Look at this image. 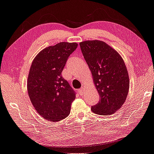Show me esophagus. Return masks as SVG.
Wrapping results in <instances>:
<instances>
[{
  "label": "esophagus",
  "instance_id": "esophagus-1",
  "mask_svg": "<svg viewBox=\"0 0 154 154\" xmlns=\"http://www.w3.org/2000/svg\"><path fill=\"white\" fill-rule=\"evenodd\" d=\"M84 92V88H81L79 90H78V93L80 94H82Z\"/></svg>",
  "mask_w": 154,
  "mask_h": 154
}]
</instances>
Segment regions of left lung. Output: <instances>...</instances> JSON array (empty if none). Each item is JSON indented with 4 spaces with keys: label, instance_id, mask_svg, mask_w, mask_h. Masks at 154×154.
I'll list each match as a JSON object with an SVG mask.
<instances>
[{
    "label": "left lung",
    "instance_id": "left-lung-1",
    "mask_svg": "<svg viewBox=\"0 0 154 154\" xmlns=\"http://www.w3.org/2000/svg\"><path fill=\"white\" fill-rule=\"evenodd\" d=\"M80 46L100 96L92 111L103 116L114 114L124 104L129 91V76L123 59L100 40L82 42Z\"/></svg>",
    "mask_w": 154,
    "mask_h": 154
}]
</instances>
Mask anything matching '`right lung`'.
Wrapping results in <instances>:
<instances>
[{"label":"right lung","mask_w":154,"mask_h":154,"mask_svg":"<svg viewBox=\"0 0 154 154\" xmlns=\"http://www.w3.org/2000/svg\"><path fill=\"white\" fill-rule=\"evenodd\" d=\"M77 43L60 42L38 53L31 65L27 82L30 101L46 120L58 122L70 112L76 92L62 76L67 60Z\"/></svg>","instance_id":"right-lung-1"}]
</instances>
